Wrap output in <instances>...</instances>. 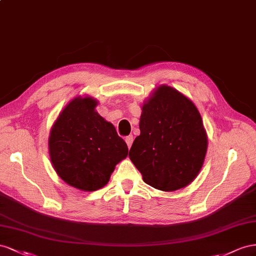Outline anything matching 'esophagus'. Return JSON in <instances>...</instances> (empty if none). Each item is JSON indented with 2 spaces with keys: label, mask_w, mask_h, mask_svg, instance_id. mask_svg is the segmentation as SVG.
<instances>
[{
  "label": "esophagus",
  "mask_w": 256,
  "mask_h": 256,
  "mask_svg": "<svg viewBox=\"0 0 256 256\" xmlns=\"http://www.w3.org/2000/svg\"><path fill=\"white\" fill-rule=\"evenodd\" d=\"M133 140H134V138H133V136L130 135V136H128L126 138V144H128V149L132 147V144H133Z\"/></svg>",
  "instance_id": "34e87169"
}]
</instances>
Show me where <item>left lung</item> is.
Listing matches in <instances>:
<instances>
[{
  "label": "left lung",
  "instance_id": "1",
  "mask_svg": "<svg viewBox=\"0 0 256 256\" xmlns=\"http://www.w3.org/2000/svg\"><path fill=\"white\" fill-rule=\"evenodd\" d=\"M140 128L128 156L146 184L162 191L191 184L208 146L200 114L192 100L172 86H160L142 106Z\"/></svg>",
  "mask_w": 256,
  "mask_h": 256
}]
</instances>
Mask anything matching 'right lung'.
<instances>
[{
  "label": "right lung",
  "instance_id": "add662e5",
  "mask_svg": "<svg viewBox=\"0 0 256 256\" xmlns=\"http://www.w3.org/2000/svg\"><path fill=\"white\" fill-rule=\"evenodd\" d=\"M96 105L98 100L89 96L70 100L51 128L48 142L59 177L86 192L106 186L128 152L112 124L96 112Z\"/></svg>",
  "mask_w": 256,
  "mask_h": 256
}]
</instances>
